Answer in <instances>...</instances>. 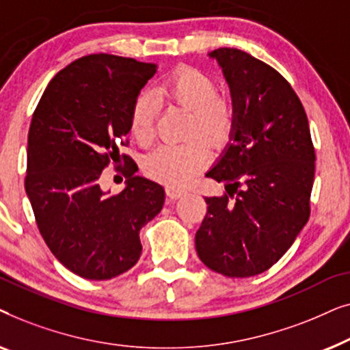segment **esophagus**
Masks as SVG:
<instances>
[{"instance_id":"34e87169","label":"esophagus","mask_w":350,"mask_h":350,"mask_svg":"<svg viewBox=\"0 0 350 350\" xmlns=\"http://www.w3.org/2000/svg\"><path fill=\"white\" fill-rule=\"evenodd\" d=\"M165 193L172 200H176V199H180L181 196H185L186 191L181 189V188H176V186H167Z\"/></svg>"}]
</instances>
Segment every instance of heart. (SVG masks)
I'll use <instances>...</instances> for the list:
<instances>
[{"instance_id": "heart-1", "label": "heart", "mask_w": 350, "mask_h": 350, "mask_svg": "<svg viewBox=\"0 0 350 350\" xmlns=\"http://www.w3.org/2000/svg\"><path fill=\"white\" fill-rule=\"evenodd\" d=\"M154 95L193 111L191 133L218 145L229 135L234 109L226 98L217 95V84L210 76L194 68H178L159 85ZM156 107L151 97L140 95L132 107L131 131L138 143L148 145L154 137ZM207 161V150L200 140L185 145H162L148 156L146 174L169 185H183L198 174Z\"/></svg>"}]
</instances>
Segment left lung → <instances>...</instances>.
Here are the masks:
<instances>
[{"instance_id": "left-lung-1", "label": "left lung", "mask_w": 350, "mask_h": 350, "mask_svg": "<svg viewBox=\"0 0 350 350\" xmlns=\"http://www.w3.org/2000/svg\"><path fill=\"white\" fill-rule=\"evenodd\" d=\"M231 92L229 143L205 176L228 194L205 198L196 252L208 269L252 277L275 265L309 219L315 151L298 95L284 76L247 52H208Z\"/></svg>"}]
</instances>
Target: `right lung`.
Returning a JSON list of instances; mask_svg holds the SVG:
<instances>
[{"label": "right lung", "mask_w": 350, "mask_h": 350, "mask_svg": "<svg viewBox=\"0 0 350 350\" xmlns=\"http://www.w3.org/2000/svg\"><path fill=\"white\" fill-rule=\"evenodd\" d=\"M156 64L92 54L59 71L33 113L25 191L47 247L66 269L108 280L137 265L140 229L162 210L164 188L135 175L137 164L118 143L131 132V114ZM126 164V188L101 189V170Z\"/></svg>", "instance_id": "1"}]
</instances>
